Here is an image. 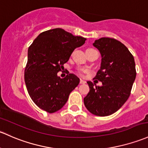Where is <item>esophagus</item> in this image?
Returning <instances> with one entry per match:
<instances>
[{
  "mask_svg": "<svg viewBox=\"0 0 148 148\" xmlns=\"http://www.w3.org/2000/svg\"><path fill=\"white\" fill-rule=\"evenodd\" d=\"M86 83V81L83 80V79H80V84H85Z\"/></svg>",
  "mask_w": 148,
  "mask_h": 148,
  "instance_id": "esophagus-1",
  "label": "esophagus"
}]
</instances>
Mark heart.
<instances>
[{"mask_svg": "<svg viewBox=\"0 0 148 148\" xmlns=\"http://www.w3.org/2000/svg\"><path fill=\"white\" fill-rule=\"evenodd\" d=\"M92 49V48H89V49ZM84 71H83V70H80V71H79V74H82Z\"/></svg>", "mask_w": 148, "mask_h": 148, "instance_id": "obj_1", "label": "heart"}]
</instances>
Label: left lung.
<instances>
[{
    "label": "left lung",
    "mask_w": 148,
    "mask_h": 148,
    "mask_svg": "<svg viewBox=\"0 0 148 148\" xmlns=\"http://www.w3.org/2000/svg\"><path fill=\"white\" fill-rule=\"evenodd\" d=\"M93 45L101 56L100 69L94 79L101 82L102 85L87 82L90 90L84 102L92 114L110 116L121 108L130 96L136 77L134 57L116 39L101 37L95 40Z\"/></svg>",
    "instance_id": "1"
}]
</instances>
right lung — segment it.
I'll return each mask as SVG.
<instances>
[{"label":"right lung","mask_w":148,"mask_h":148,"mask_svg":"<svg viewBox=\"0 0 148 148\" xmlns=\"http://www.w3.org/2000/svg\"><path fill=\"white\" fill-rule=\"evenodd\" d=\"M86 40L63 29L54 28L40 33L29 46L25 82L29 96L39 108L52 113L67 101L80 80L74 74L60 78L57 73L74 49Z\"/></svg>","instance_id":"add662e5"}]
</instances>
